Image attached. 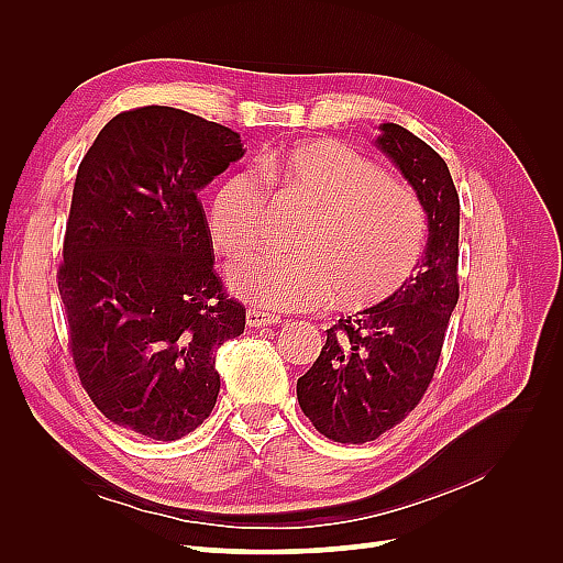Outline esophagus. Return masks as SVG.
Masks as SVG:
<instances>
[{
	"label": "esophagus",
	"instance_id": "1",
	"mask_svg": "<svg viewBox=\"0 0 563 563\" xmlns=\"http://www.w3.org/2000/svg\"><path fill=\"white\" fill-rule=\"evenodd\" d=\"M279 317L277 314H269L265 310H258V308H251L246 310V323L249 327H272V323H277Z\"/></svg>",
	"mask_w": 563,
	"mask_h": 563
}]
</instances>
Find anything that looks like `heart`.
<instances>
[{
  "mask_svg": "<svg viewBox=\"0 0 563 563\" xmlns=\"http://www.w3.org/2000/svg\"><path fill=\"white\" fill-rule=\"evenodd\" d=\"M258 172L284 199L302 201L312 218L294 240L298 253L234 261V294L272 310H312L338 298L366 305L387 298L411 277L424 249V211L408 187L335 143H308L263 155ZM267 195L249 172L218 183L209 201L213 244L244 253L261 242Z\"/></svg>",
  "mask_w": 563,
  "mask_h": 563,
  "instance_id": "1",
  "label": "heart"
}]
</instances>
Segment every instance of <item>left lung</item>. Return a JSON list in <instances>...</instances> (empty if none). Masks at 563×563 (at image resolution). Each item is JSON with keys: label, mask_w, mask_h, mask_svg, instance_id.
<instances>
[{"label": "left lung", "mask_w": 563, "mask_h": 563, "mask_svg": "<svg viewBox=\"0 0 563 563\" xmlns=\"http://www.w3.org/2000/svg\"><path fill=\"white\" fill-rule=\"evenodd\" d=\"M376 147L413 187L428 216V244L395 294L327 331V345L298 378L314 428L364 444L399 424L428 389L457 302L460 199L446 162L399 124H380Z\"/></svg>", "instance_id": "left-lung-1"}]
</instances>
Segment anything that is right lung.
<instances>
[{
    "label": "right lung",
    "mask_w": 563,
    "mask_h": 563,
    "mask_svg": "<svg viewBox=\"0 0 563 563\" xmlns=\"http://www.w3.org/2000/svg\"><path fill=\"white\" fill-rule=\"evenodd\" d=\"M244 152L228 126L147 106L110 119L79 164L58 291L79 380L119 428L176 441L213 411L216 352L246 312L216 277L197 195Z\"/></svg>",
    "instance_id": "1"
}]
</instances>
